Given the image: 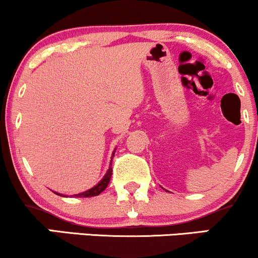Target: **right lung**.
Here are the masks:
<instances>
[{
	"label": "right lung",
	"instance_id": "add662e5",
	"mask_svg": "<svg viewBox=\"0 0 258 258\" xmlns=\"http://www.w3.org/2000/svg\"><path fill=\"white\" fill-rule=\"evenodd\" d=\"M113 156H114V151H113V153H112V158H113ZM111 166H112V163H109L108 170H107L106 175L103 176V179H101L100 183L95 185V186L91 187V189L86 190V191L77 194V195H74L75 198H91V196L100 195V194L106 189L107 185L109 184V180H111V176H112V168H111ZM57 195H59V194H57ZM59 196H63V195H59Z\"/></svg>",
	"mask_w": 258,
	"mask_h": 258
}]
</instances>
